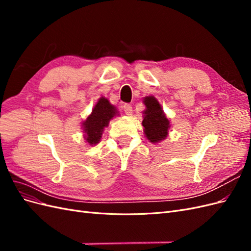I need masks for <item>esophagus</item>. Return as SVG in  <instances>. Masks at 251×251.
Segmentation results:
<instances>
[{
  "mask_svg": "<svg viewBox=\"0 0 251 251\" xmlns=\"http://www.w3.org/2000/svg\"><path fill=\"white\" fill-rule=\"evenodd\" d=\"M124 111H125V113L126 114L127 116H131L132 114H133V108H132V105H130V104H125V105H124Z\"/></svg>",
  "mask_w": 251,
  "mask_h": 251,
  "instance_id": "esophagus-1",
  "label": "esophagus"
}]
</instances>
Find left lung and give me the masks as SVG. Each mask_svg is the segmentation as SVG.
<instances>
[{
	"label": "left lung",
	"instance_id": "8db88e82",
	"mask_svg": "<svg viewBox=\"0 0 251 251\" xmlns=\"http://www.w3.org/2000/svg\"><path fill=\"white\" fill-rule=\"evenodd\" d=\"M142 102L146 105V110L142 112L143 134L151 143L161 142L169 135L170 120L155 96L143 97Z\"/></svg>",
	"mask_w": 251,
	"mask_h": 251
}]
</instances>
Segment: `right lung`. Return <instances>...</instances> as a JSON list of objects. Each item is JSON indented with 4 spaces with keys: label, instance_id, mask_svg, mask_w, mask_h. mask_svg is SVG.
<instances>
[{
    "label": "right lung",
    "instance_id": "obj_1",
    "mask_svg": "<svg viewBox=\"0 0 251 251\" xmlns=\"http://www.w3.org/2000/svg\"><path fill=\"white\" fill-rule=\"evenodd\" d=\"M119 116V112L108 98L101 96L95 103L90 115L81 123L83 138L89 146H95L100 141L102 133L108 127L111 119Z\"/></svg>",
    "mask_w": 251,
    "mask_h": 251
}]
</instances>
